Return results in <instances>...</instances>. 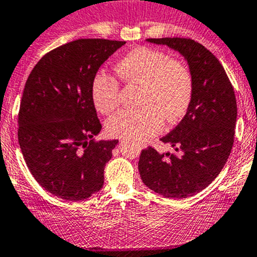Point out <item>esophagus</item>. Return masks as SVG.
Returning <instances> with one entry per match:
<instances>
[{
	"label": "esophagus",
	"mask_w": 257,
	"mask_h": 257,
	"mask_svg": "<svg viewBox=\"0 0 257 257\" xmlns=\"http://www.w3.org/2000/svg\"><path fill=\"white\" fill-rule=\"evenodd\" d=\"M119 146H123V143L119 144ZM139 148H140V149H144V148H146V146H145V145H140V146H139Z\"/></svg>",
	"instance_id": "1"
}]
</instances>
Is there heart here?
<instances>
[{
	"instance_id": "1",
	"label": "heart",
	"mask_w": 257,
	"mask_h": 257,
	"mask_svg": "<svg viewBox=\"0 0 257 257\" xmlns=\"http://www.w3.org/2000/svg\"><path fill=\"white\" fill-rule=\"evenodd\" d=\"M116 73L124 83L141 84L138 109H124L107 122V133L113 138L141 143L163 130L165 119L175 123L185 116L194 93L190 68L158 49L139 46L119 59ZM96 108L109 113L119 101V83L101 72L92 83Z\"/></svg>"
}]
</instances>
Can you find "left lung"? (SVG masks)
I'll use <instances>...</instances> for the list:
<instances>
[{
    "label": "left lung",
    "mask_w": 257,
    "mask_h": 257,
    "mask_svg": "<svg viewBox=\"0 0 257 257\" xmlns=\"http://www.w3.org/2000/svg\"><path fill=\"white\" fill-rule=\"evenodd\" d=\"M178 50L194 77V93L184 118L160 140L179 155L141 151L139 172L144 184L167 198H188L203 190L223 169L231 154L237 119L232 83L213 54L189 38L148 39Z\"/></svg>",
    "instance_id": "left-lung-1"
}]
</instances>
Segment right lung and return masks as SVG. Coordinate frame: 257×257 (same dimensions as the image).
Here are the masks:
<instances>
[{"label":"right lung","mask_w":257,"mask_h":257,"mask_svg":"<svg viewBox=\"0 0 257 257\" xmlns=\"http://www.w3.org/2000/svg\"><path fill=\"white\" fill-rule=\"evenodd\" d=\"M126 41L78 39L46 53L26 80L17 138L29 170L51 194L82 200L99 192L118 140L102 128L92 98L99 67Z\"/></svg>","instance_id":"right-lung-1"}]
</instances>
